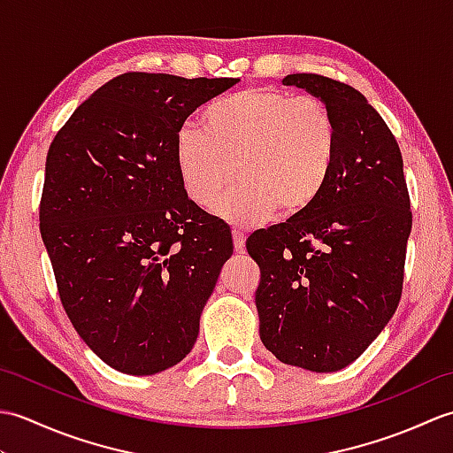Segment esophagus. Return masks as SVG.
Masks as SVG:
<instances>
[{
	"mask_svg": "<svg viewBox=\"0 0 453 453\" xmlns=\"http://www.w3.org/2000/svg\"><path fill=\"white\" fill-rule=\"evenodd\" d=\"M232 237H234V247H235V251H242V249L245 247V234L243 232H239V229H234L232 232Z\"/></svg>",
	"mask_w": 453,
	"mask_h": 453,
	"instance_id": "34e87169",
	"label": "esophagus"
}]
</instances>
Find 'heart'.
<instances>
[{
	"label": "heart",
	"mask_w": 453,
	"mask_h": 453,
	"mask_svg": "<svg viewBox=\"0 0 453 453\" xmlns=\"http://www.w3.org/2000/svg\"><path fill=\"white\" fill-rule=\"evenodd\" d=\"M202 128L175 138V165L185 195L208 206L234 175L242 180L214 211L237 226H255L278 210L300 216L321 196L334 167L339 128L313 95L258 88L211 103Z\"/></svg>",
	"instance_id": "b5f03b06"
}]
</instances>
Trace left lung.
Masks as SVG:
<instances>
[{
  "label": "left lung",
  "mask_w": 453,
  "mask_h": 453,
  "mask_svg": "<svg viewBox=\"0 0 453 453\" xmlns=\"http://www.w3.org/2000/svg\"><path fill=\"white\" fill-rule=\"evenodd\" d=\"M331 109L334 167L300 216L255 232L261 341L278 360L336 372L368 349L395 313L405 278L411 198L399 143L360 91L319 73H290Z\"/></svg>",
  "instance_id": "1"
}]
</instances>
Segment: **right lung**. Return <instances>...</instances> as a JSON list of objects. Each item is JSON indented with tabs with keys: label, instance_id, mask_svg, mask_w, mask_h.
Returning <instances> with one entry per match:
<instances>
[{
	"label": "right lung",
	"instance_id": "obj_1",
	"mask_svg": "<svg viewBox=\"0 0 453 453\" xmlns=\"http://www.w3.org/2000/svg\"><path fill=\"white\" fill-rule=\"evenodd\" d=\"M235 78L128 72L83 101L46 156L38 206L58 296L111 368L151 375L196 342L232 234L185 195L175 138Z\"/></svg>",
	"mask_w": 453,
	"mask_h": 453
}]
</instances>
